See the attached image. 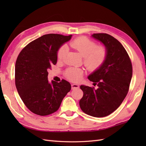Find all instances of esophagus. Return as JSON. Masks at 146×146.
I'll list each match as a JSON object with an SVG mask.
<instances>
[{"mask_svg":"<svg viewBox=\"0 0 146 146\" xmlns=\"http://www.w3.org/2000/svg\"><path fill=\"white\" fill-rule=\"evenodd\" d=\"M79 85L77 84H71V88L72 89H75V88H78Z\"/></svg>","mask_w":146,"mask_h":146,"instance_id":"1","label":"esophagus"}]
</instances>
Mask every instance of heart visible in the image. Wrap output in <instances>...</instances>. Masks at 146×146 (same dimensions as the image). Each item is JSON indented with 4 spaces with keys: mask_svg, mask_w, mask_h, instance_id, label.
Instances as JSON below:
<instances>
[{
    "mask_svg": "<svg viewBox=\"0 0 146 146\" xmlns=\"http://www.w3.org/2000/svg\"><path fill=\"white\" fill-rule=\"evenodd\" d=\"M70 46L75 49L83 57V64L90 71H94L100 68L106 61L108 49L104 45L97 46L95 41L85 36L78 37L69 44ZM68 49L66 46H61L58 49L57 57L62 60L66 56ZM83 70L78 68L70 67L65 71L64 75L68 79L73 82L81 80Z\"/></svg>",
    "mask_w": 146,
    "mask_h": 146,
    "instance_id": "1",
    "label": "heart"
}]
</instances>
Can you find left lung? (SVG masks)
Instances as JSON below:
<instances>
[{"label":"left lung","mask_w":146,"mask_h":146,"mask_svg":"<svg viewBox=\"0 0 146 146\" xmlns=\"http://www.w3.org/2000/svg\"><path fill=\"white\" fill-rule=\"evenodd\" d=\"M93 38L102 42L108 49L106 61L88 78L94 87L81 85L83 96L80 107L83 112L95 117H104L117 109L129 92L132 76V65L122 44L106 33H96Z\"/></svg>","instance_id":"obj_1"}]
</instances>
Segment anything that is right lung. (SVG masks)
<instances>
[{
  "instance_id": "1",
  "label": "right lung",
  "mask_w": 146,
  "mask_h": 146,
  "mask_svg": "<svg viewBox=\"0 0 146 146\" xmlns=\"http://www.w3.org/2000/svg\"><path fill=\"white\" fill-rule=\"evenodd\" d=\"M72 35H43L29 42L18 55L15 66V83L22 100L33 113L41 116L56 111L70 91L65 80L49 83L48 70L57 63L58 49Z\"/></svg>"
}]
</instances>
